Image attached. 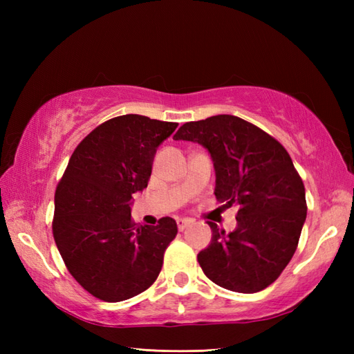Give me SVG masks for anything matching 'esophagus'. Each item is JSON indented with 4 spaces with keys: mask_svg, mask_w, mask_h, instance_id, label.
Segmentation results:
<instances>
[{
    "mask_svg": "<svg viewBox=\"0 0 354 354\" xmlns=\"http://www.w3.org/2000/svg\"><path fill=\"white\" fill-rule=\"evenodd\" d=\"M192 225V222L190 221H187V219H179L178 221V230L179 231H184L187 227H190Z\"/></svg>",
    "mask_w": 354,
    "mask_h": 354,
    "instance_id": "obj_1",
    "label": "esophagus"
}]
</instances>
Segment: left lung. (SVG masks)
<instances>
[{"label": "left lung", "mask_w": 354, "mask_h": 354, "mask_svg": "<svg viewBox=\"0 0 354 354\" xmlns=\"http://www.w3.org/2000/svg\"><path fill=\"white\" fill-rule=\"evenodd\" d=\"M173 140L208 149L216 199L237 208V228L213 231L198 254L204 274L221 288L254 293L272 284L297 251L307 214L301 176L280 142L236 115H213L179 127Z\"/></svg>", "instance_id": "left-lung-1"}]
</instances>
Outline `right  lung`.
<instances>
[{
    "instance_id": "1",
    "label": "right lung",
    "mask_w": 354,
    "mask_h": 354,
    "mask_svg": "<svg viewBox=\"0 0 354 354\" xmlns=\"http://www.w3.org/2000/svg\"><path fill=\"white\" fill-rule=\"evenodd\" d=\"M178 123L127 114L79 142L56 187L53 237L66 269L93 297L118 303L158 278L178 227L171 217L137 227L132 194L145 190L158 146Z\"/></svg>"
}]
</instances>
